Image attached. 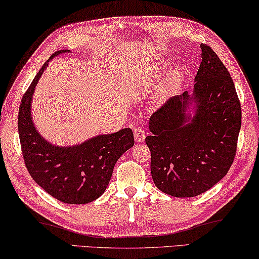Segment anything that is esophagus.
I'll use <instances>...</instances> for the list:
<instances>
[{
  "label": "esophagus",
  "instance_id": "34e87169",
  "mask_svg": "<svg viewBox=\"0 0 259 259\" xmlns=\"http://www.w3.org/2000/svg\"><path fill=\"white\" fill-rule=\"evenodd\" d=\"M147 135L146 130L143 128V127H138V128H135L134 131V139L137 142H142L143 140H145Z\"/></svg>",
  "mask_w": 259,
  "mask_h": 259
}]
</instances>
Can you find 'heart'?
Here are the masks:
<instances>
[{
	"label": "heart",
	"mask_w": 259,
	"mask_h": 259,
	"mask_svg": "<svg viewBox=\"0 0 259 259\" xmlns=\"http://www.w3.org/2000/svg\"><path fill=\"white\" fill-rule=\"evenodd\" d=\"M167 64L168 63L166 61H159L157 63V65H156L155 73H159V72H162V70L166 69ZM185 73H186L185 69H182V67H176V69L171 72V74L168 75V79H167L168 86L172 88L177 86L179 82H181V80L185 77Z\"/></svg>",
	"instance_id": "1"
}]
</instances>
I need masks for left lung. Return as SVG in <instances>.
I'll use <instances>...</instances> for the list:
<instances>
[{
    "mask_svg": "<svg viewBox=\"0 0 259 259\" xmlns=\"http://www.w3.org/2000/svg\"><path fill=\"white\" fill-rule=\"evenodd\" d=\"M201 50L193 93L167 100L150 117L146 138L154 184L175 197L197 196L227 175L241 128L232 77L209 46Z\"/></svg>",
    "mask_w": 259,
    "mask_h": 259,
    "instance_id": "8db88e82",
    "label": "left lung"
}]
</instances>
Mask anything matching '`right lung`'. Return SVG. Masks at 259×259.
I'll use <instances>...</instances> for the list:
<instances>
[{"instance_id":"obj_1","label":"right lung","mask_w":259,"mask_h":259,"mask_svg":"<svg viewBox=\"0 0 259 259\" xmlns=\"http://www.w3.org/2000/svg\"><path fill=\"white\" fill-rule=\"evenodd\" d=\"M69 50H59L37 72L25 93L18 113V133L25 165L33 180L50 196L67 204H86L107 189L114 164L134 146L131 128L101 134L79 145L61 147L37 132L32 118V99L49 62Z\"/></svg>"}]
</instances>
